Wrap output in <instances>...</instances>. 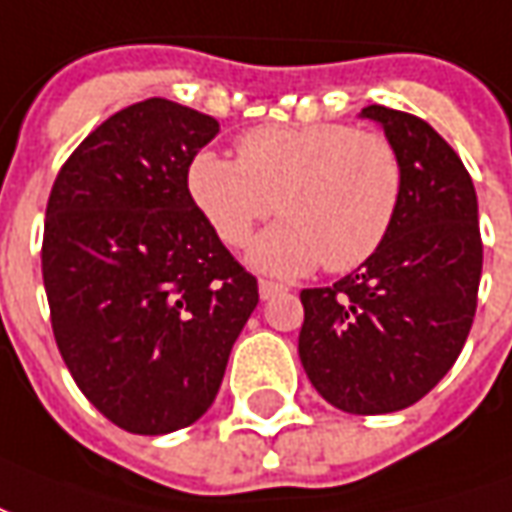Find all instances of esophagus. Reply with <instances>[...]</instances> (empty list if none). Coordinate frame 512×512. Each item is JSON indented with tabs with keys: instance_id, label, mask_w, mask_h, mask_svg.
I'll use <instances>...</instances> for the list:
<instances>
[{
	"instance_id": "esophagus-1",
	"label": "esophagus",
	"mask_w": 512,
	"mask_h": 512,
	"mask_svg": "<svg viewBox=\"0 0 512 512\" xmlns=\"http://www.w3.org/2000/svg\"><path fill=\"white\" fill-rule=\"evenodd\" d=\"M286 292V286L283 283H275V281H259V294L261 300H270V297H275V294Z\"/></svg>"
}]
</instances>
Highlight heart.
<instances>
[{
	"label": "heart",
	"instance_id": "1",
	"mask_svg": "<svg viewBox=\"0 0 512 512\" xmlns=\"http://www.w3.org/2000/svg\"><path fill=\"white\" fill-rule=\"evenodd\" d=\"M185 185L212 231L234 248L281 212L248 259L292 278L319 264L349 272L371 259L393 229L404 166L393 141L374 130L343 122L259 125L242 133L237 158L199 149Z\"/></svg>",
	"mask_w": 512,
	"mask_h": 512
}]
</instances>
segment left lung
<instances>
[{
    "label": "left lung",
    "instance_id": "1",
    "mask_svg": "<svg viewBox=\"0 0 512 512\" xmlns=\"http://www.w3.org/2000/svg\"><path fill=\"white\" fill-rule=\"evenodd\" d=\"M393 141L404 190L382 248L324 289H302L300 360L324 401L349 414L417 404L453 368L472 330L483 240L477 196L455 149L425 119L363 108Z\"/></svg>",
    "mask_w": 512,
    "mask_h": 512
}]
</instances>
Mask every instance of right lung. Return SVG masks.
I'll return each mask as SVG.
<instances>
[{
    "instance_id": "obj_1",
    "label": "right lung",
    "mask_w": 512,
    "mask_h": 512,
    "mask_svg": "<svg viewBox=\"0 0 512 512\" xmlns=\"http://www.w3.org/2000/svg\"><path fill=\"white\" fill-rule=\"evenodd\" d=\"M218 130L171 100L133 103L78 144L48 196L43 283L59 354L130 434H171L210 409L259 302L185 185Z\"/></svg>"
}]
</instances>
